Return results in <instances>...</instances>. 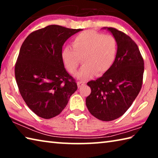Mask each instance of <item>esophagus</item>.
Wrapping results in <instances>:
<instances>
[{"instance_id": "esophagus-1", "label": "esophagus", "mask_w": 158, "mask_h": 158, "mask_svg": "<svg viewBox=\"0 0 158 158\" xmlns=\"http://www.w3.org/2000/svg\"><path fill=\"white\" fill-rule=\"evenodd\" d=\"M77 85H78V88H81L82 86H84L85 85V82L84 81H78L77 82Z\"/></svg>"}]
</instances>
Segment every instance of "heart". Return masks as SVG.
I'll use <instances>...</instances> for the list:
<instances>
[{"label": "heart", "instance_id": "b5f03b06", "mask_svg": "<svg viewBox=\"0 0 158 158\" xmlns=\"http://www.w3.org/2000/svg\"><path fill=\"white\" fill-rule=\"evenodd\" d=\"M72 48L65 46L61 58L67 71L74 74L82 58L84 65L77 73V79L86 80L95 75L105 74L115 63L118 55V42L111 35H104L94 31H85L77 35L72 41Z\"/></svg>", "mask_w": 158, "mask_h": 158}]
</instances>
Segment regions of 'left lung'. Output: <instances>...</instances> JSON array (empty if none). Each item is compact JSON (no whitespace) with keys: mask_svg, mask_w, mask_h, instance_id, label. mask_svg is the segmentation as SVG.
<instances>
[{"mask_svg":"<svg viewBox=\"0 0 158 158\" xmlns=\"http://www.w3.org/2000/svg\"><path fill=\"white\" fill-rule=\"evenodd\" d=\"M107 28L118 42V55L113 66L87 85L91 93L85 105L90 114L103 121L121 117L132 105L142 86L144 63L137 44L123 32Z\"/></svg>","mask_w":158,"mask_h":158,"instance_id":"1","label":"left lung"}]
</instances>
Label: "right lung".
<instances>
[{
	"label": "right lung",
	"instance_id": "1",
	"mask_svg": "<svg viewBox=\"0 0 158 158\" xmlns=\"http://www.w3.org/2000/svg\"><path fill=\"white\" fill-rule=\"evenodd\" d=\"M81 29L50 25L35 31L23 41L15 74L21 97L37 116L49 119L61 113L77 90L61 58L65 42Z\"/></svg>",
	"mask_w": 158,
	"mask_h": 158
}]
</instances>
